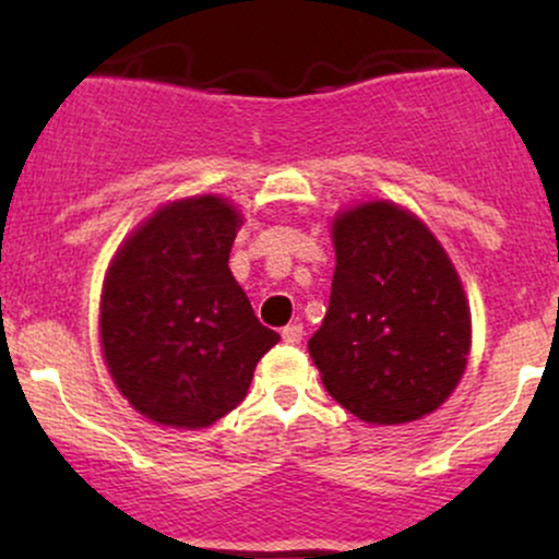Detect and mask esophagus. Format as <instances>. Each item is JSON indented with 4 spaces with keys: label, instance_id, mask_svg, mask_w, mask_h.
<instances>
[{
    "label": "esophagus",
    "instance_id": "1",
    "mask_svg": "<svg viewBox=\"0 0 559 559\" xmlns=\"http://www.w3.org/2000/svg\"><path fill=\"white\" fill-rule=\"evenodd\" d=\"M281 336H284L286 344H299L301 336H305V331H301L299 323H292V325H286L284 331H281Z\"/></svg>",
    "mask_w": 559,
    "mask_h": 559
}]
</instances>
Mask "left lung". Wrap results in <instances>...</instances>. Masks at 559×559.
I'll return each instance as SVG.
<instances>
[{"label": "left lung", "instance_id": "8db88e82", "mask_svg": "<svg viewBox=\"0 0 559 559\" xmlns=\"http://www.w3.org/2000/svg\"><path fill=\"white\" fill-rule=\"evenodd\" d=\"M333 249L329 312L307 344L323 386L378 426L433 413L471 352V307L444 247L381 199L333 217Z\"/></svg>", "mask_w": 559, "mask_h": 559}]
</instances>
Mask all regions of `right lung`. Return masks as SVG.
<instances>
[{
	"label": "right lung",
	"instance_id": "obj_1",
	"mask_svg": "<svg viewBox=\"0 0 559 559\" xmlns=\"http://www.w3.org/2000/svg\"><path fill=\"white\" fill-rule=\"evenodd\" d=\"M239 226L223 197L178 199L128 236L107 271V368L133 409L159 426L207 428L228 415L281 338L230 275Z\"/></svg>",
	"mask_w": 559,
	"mask_h": 559
}]
</instances>
